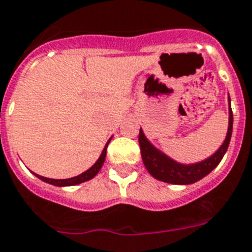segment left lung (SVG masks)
Wrapping results in <instances>:
<instances>
[{
	"label": "left lung",
	"instance_id": "1",
	"mask_svg": "<svg viewBox=\"0 0 252 252\" xmlns=\"http://www.w3.org/2000/svg\"><path fill=\"white\" fill-rule=\"evenodd\" d=\"M233 130V112L230 108V98H229V126L228 133L222 145L219 147V150L212 154L210 158L204 159L199 163L194 164H181L179 161L173 160L169 157L158 150L150 141L145 137L142 129H140L138 134V142L141 147V157L144 160V164L154 179L163 181V183L176 184V185H189L199 181L207 176L212 169L218 167L221 161L222 157L228 150L230 137Z\"/></svg>",
	"mask_w": 252,
	"mask_h": 252
}]
</instances>
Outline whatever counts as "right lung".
Wrapping results in <instances>:
<instances>
[{
    "instance_id": "right-lung-1",
    "label": "right lung",
    "mask_w": 252,
    "mask_h": 252,
    "mask_svg": "<svg viewBox=\"0 0 252 252\" xmlns=\"http://www.w3.org/2000/svg\"><path fill=\"white\" fill-rule=\"evenodd\" d=\"M110 140H111V138H110ZM110 140L107 141V144H106V146L103 147V150H102V154L99 155V158H98V160L95 161V163H94L93 165H92L91 168L88 169V171H85V172L81 173V175L75 176V177H71V179H64V180L48 179V177H44V176L36 175V173H34V175L37 176V177L40 180L45 181V183L52 184V185H55V186H72V185H77V184L85 183V181H88V180L93 179L94 176H95L98 172H99V169L102 168V165H103V163H105L106 151H107V146H108V142H110Z\"/></svg>"
}]
</instances>
